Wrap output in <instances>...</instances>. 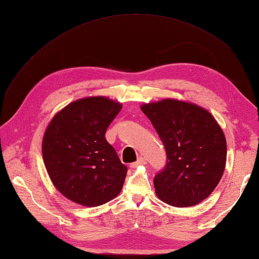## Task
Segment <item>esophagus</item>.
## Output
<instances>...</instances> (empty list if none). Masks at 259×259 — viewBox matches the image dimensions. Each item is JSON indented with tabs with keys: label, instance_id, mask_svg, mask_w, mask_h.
I'll return each instance as SVG.
<instances>
[{
	"label": "esophagus",
	"instance_id": "obj_1",
	"mask_svg": "<svg viewBox=\"0 0 259 259\" xmlns=\"http://www.w3.org/2000/svg\"><path fill=\"white\" fill-rule=\"evenodd\" d=\"M147 161H146V158L145 157H139L138 160H137L136 162H133L130 163V167L131 168H136L137 166H139V164H145Z\"/></svg>",
	"mask_w": 259,
	"mask_h": 259
}]
</instances>
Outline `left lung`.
I'll list each match as a JSON object with an SVG mask.
<instances>
[{"label": "left lung", "mask_w": 259, "mask_h": 259, "mask_svg": "<svg viewBox=\"0 0 259 259\" xmlns=\"http://www.w3.org/2000/svg\"><path fill=\"white\" fill-rule=\"evenodd\" d=\"M166 150V166L153 178L156 194L168 205L190 207L211 194L223 177L227 146L207 110L166 100L141 106Z\"/></svg>", "instance_id": "left-lung-1"}]
</instances>
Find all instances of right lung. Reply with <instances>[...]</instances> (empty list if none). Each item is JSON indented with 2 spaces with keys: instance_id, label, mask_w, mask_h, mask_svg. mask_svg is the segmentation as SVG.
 Returning a JSON list of instances; mask_svg holds the SVG:
<instances>
[{
  "instance_id": "right-lung-1",
  "label": "right lung",
  "mask_w": 259,
  "mask_h": 259,
  "mask_svg": "<svg viewBox=\"0 0 259 259\" xmlns=\"http://www.w3.org/2000/svg\"><path fill=\"white\" fill-rule=\"evenodd\" d=\"M121 104L104 97L76 100L62 109L47 128L43 160L56 188L68 199L96 207L122 189L126 168L106 139Z\"/></svg>"
}]
</instances>
